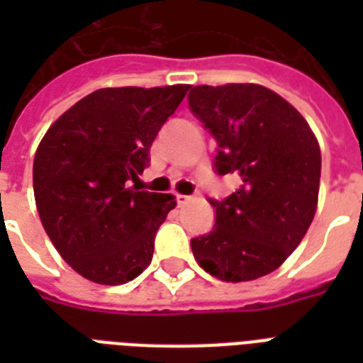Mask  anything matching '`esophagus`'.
Segmentation results:
<instances>
[{"label":"esophagus","instance_id":"1","mask_svg":"<svg viewBox=\"0 0 363 363\" xmlns=\"http://www.w3.org/2000/svg\"><path fill=\"white\" fill-rule=\"evenodd\" d=\"M194 198H196V196H184V194H177V203H179V207H182V205H186L188 201H192Z\"/></svg>","mask_w":363,"mask_h":363}]
</instances>
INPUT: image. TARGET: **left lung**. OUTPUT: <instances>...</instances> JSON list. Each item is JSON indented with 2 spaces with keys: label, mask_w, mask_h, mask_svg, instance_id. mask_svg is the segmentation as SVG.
<instances>
[{
  "label": "left lung",
  "mask_w": 363,
  "mask_h": 363,
  "mask_svg": "<svg viewBox=\"0 0 363 363\" xmlns=\"http://www.w3.org/2000/svg\"><path fill=\"white\" fill-rule=\"evenodd\" d=\"M188 105L216 139L218 175L239 177L226 199H209L215 228L192 239L207 273L254 281L296 250L315 218L320 147L305 118L259 84L194 86Z\"/></svg>",
  "instance_id": "obj_1"
}]
</instances>
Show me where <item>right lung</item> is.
<instances>
[{
    "label": "right lung",
    "mask_w": 363,
    "mask_h": 363,
    "mask_svg": "<svg viewBox=\"0 0 363 363\" xmlns=\"http://www.w3.org/2000/svg\"><path fill=\"white\" fill-rule=\"evenodd\" d=\"M188 88H101L65 111L39 143L33 194L43 228L88 281L124 284L150 264L175 196L130 184Z\"/></svg>",
    "instance_id": "add662e5"
}]
</instances>
